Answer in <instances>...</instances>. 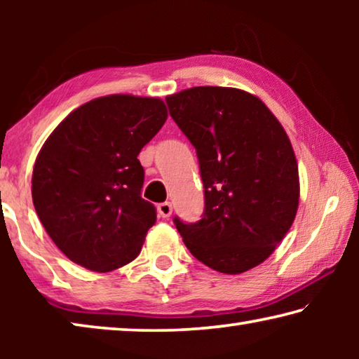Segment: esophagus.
<instances>
[{
	"instance_id": "esophagus-1",
	"label": "esophagus",
	"mask_w": 359,
	"mask_h": 359,
	"mask_svg": "<svg viewBox=\"0 0 359 359\" xmlns=\"http://www.w3.org/2000/svg\"><path fill=\"white\" fill-rule=\"evenodd\" d=\"M158 214L163 218H168L172 215V204L171 203H161L158 204Z\"/></svg>"
}]
</instances>
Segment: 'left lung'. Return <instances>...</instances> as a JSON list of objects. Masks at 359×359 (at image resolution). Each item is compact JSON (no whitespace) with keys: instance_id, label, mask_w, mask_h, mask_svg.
Instances as JSON below:
<instances>
[{"instance_id":"1","label":"left lung","mask_w":359,"mask_h":359,"mask_svg":"<svg viewBox=\"0 0 359 359\" xmlns=\"http://www.w3.org/2000/svg\"><path fill=\"white\" fill-rule=\"evenodd\" d=\"M169 114L194 145L204 214L174 218L188 250L223 274H242L276 250L294 222L299 172L280 121L258 96L193 87L166 96Z\"/></svg>"}]
</instances>
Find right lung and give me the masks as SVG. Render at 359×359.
I'll list each match as a JSON object with an SVG mask.
<instances>
[{"instance_id": "obj_1", "label": "right lung", "mask_w": 359, "mask_h": 359, "mask_svg": "<svg viewBox=\"0 0 359 359\" xmlns=\"http://www.w3.org/2000/svg\"><path fill=\"white\" fill-rule=\"evenodd\" d=\"M166 118L160 98L109 95L74 109L47 137L33 168V204L72 263L109 272L141 253L156 210L141 196L137 155Z\"/></svg>"}]
</instances>
